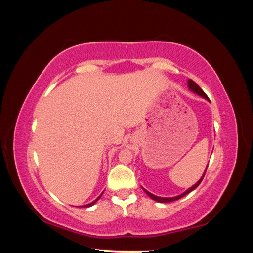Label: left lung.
Instances as JSON below:
<instances>
[{
	"label": "left lung",
	"instance_id": "left-lung-1",
	"mask_svg": "<svg viewBox=\"0 0 253 253\" xmlns=\"http://www.w3.org/2000/svg\"><path fill=\"white\" fill-rule=\"evenodd\" d=\"M188 86H189V88L192 90V91H194L195 94H197V95H200V96H202L203 98H205V99H207V100L208 101H210V99L208 98V96H207L206 94H205V91L197 85V84L193 81V80H191V79H189L188 80ZM207 171V170H206ZM206 171H205V173H204V175L202 176V178L198 180L194 186H192L191 187L190 189H188L186 192H183L182 194H180V195H178V196H175V197H159V196H156V195H154V194H152V193H150L149 191H147L145 189H143V191L145 193H147L152 200H154V201H156V202H158V203H170V202H174V201H177V200H179V198H181V197H183L185 195H187L188 193H190L191 191H193L195 188H197L198 186H200V183L202 182V180H203V178H204V176H205V174H206Z\"/></svg>",
	"mask_w": 253,
	"mask_h": 253
}]
</instances>
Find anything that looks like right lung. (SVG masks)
Masks as SVG:
<instances>
[{
    "label": "right lung",
    "instance_id": "right-lung-1",
    "mask_svg": "<svg viewBox=\"0 0 253 253\" xmlns=\"http://www.w3.org/2000/svg\"><path fill=\"white\" fill-rule=\"evenodd\" d=\"M101 195H102V194H101ZM101 195H100V196H99V197L97 198V200H95V201H94L93 203H90V204H87V205H85V206H83V207H90V206H93V205H94V204H95V203H96V202H97V201L99 200V198H100V197H101Z\"/></svg>",
    "mask_w": 253,
    "mask_h": 253
}]
</instances>
